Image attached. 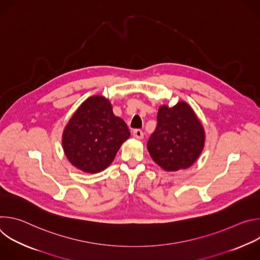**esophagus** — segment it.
Masks as SVG:
<instances>
[{
	"mask_svg": "<svg viewBox=\"0 0 260 260\" xmlns=\"http://www.w3.org/2000/svg\"><path fill=\"white\" fill-rule=\"evenodd\" d=\"M133 136L137 139H143L144 138V133L141 129H134L133 131Z\"/></svg>",
	"mask_w": 260,
	"mask_h": 260,
	"instance_id": "esophagus-1",
	"label": "esophagus"
}]
</instances>
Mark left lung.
<instances>
[{
	"instance_id": "left-lung-1",
	"label": "left lung",
	"mask_w": 260,
	"mask_h": 260,
	"mask_svg": "<svg viewBox=\"0 0 260 260\" xmlns=\"http://www.w3.org/2000/svg\"><path fill=\"white\" fill-rule=\"evenodd\" d=\"M204 145V127L187 103L159 107L156 128L147 143L159 167L168 172L187 169L198 159Z\"/></svg>"
}]
</instances>
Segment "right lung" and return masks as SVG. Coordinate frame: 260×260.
I'll return each mask as SVG.
<instances>
[{
	"label": "right lung",
	"mask_w": 260,
	"mask_h": 260,
	"mask_svg": "<svg viewBox=\"0 0 260 260\" xmlns=\"http://www.w3.org/2000/svg\"><path fill=\"white\" fill-rule=\"evenodd\" d=\"M129 136L126 123L114 115L110 101L93 95L81 104L68 122L62 147L74 167L93 174L110 166Z\"/></svg>",
	"instance_id": "right-lung-1"
}]
</instances>
